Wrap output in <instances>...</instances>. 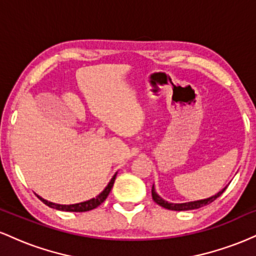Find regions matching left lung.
<instances>
[{"label":"left lung","instance_id":"obj_1","mask_svg":"<svg viewBox=\"0 0 256 256\" xmlns=\"http://www.w3.org/2000/svg\"><path fill=\"white\" fill-rule=\"evenodd\" d=\"M225 189H226V188H224V189H222V192H219L218 194H216V195L212 196V198H204V200H198V201L185 202V204H171V202H167L164 198H161L160 196H158V194H156V192H155V188H154V185H152V200H154V202H156L158 206H161V207L166 208V210H198V208H201V207H204V206L210 204V202L214 201V200L218 198L219 196L225 192Z\"/></svg>","mask_w":256,"mask_h":256}]
</instances>
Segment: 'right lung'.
Instances as JSON below:
<instances>
[{
    "instance_id": "add662e5",
    "label": "right lung",
    "mask_w": 256,
    "mask_h": 256,
    "mask_svg": "<svg viewBox=\"0 0 256 256\" xmlns=\"http://www.w3.org/2000/svg\"><path fill=\"white\" fill-rule=\"evenodd\" d=\"M116 173L113 176V178L110 179V183H108L107 186L104 188V192H102L101 194H98V195L96 196V198H91V200H88V201L80 202V204H52V202L46 201V200L42 198H40V196H38V198H40L44 204L48 206V207L54 208V210H64V212H88V210H94V208L98 207V206L101 204L106 198H107V196L110 195L112 188H113V184H114V180H116Z\"/></svg>"
}]
</instances>
